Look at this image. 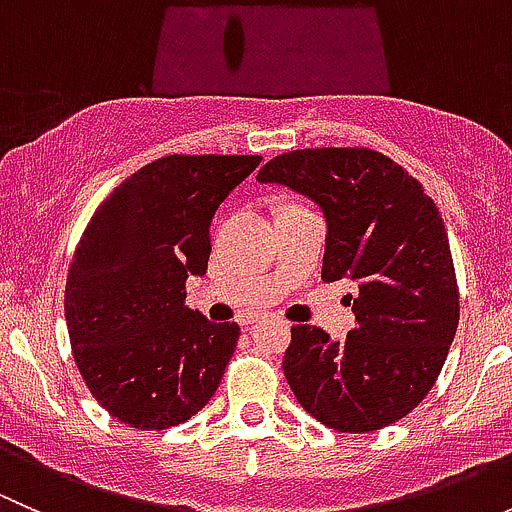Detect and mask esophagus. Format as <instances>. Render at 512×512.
Returning <instances> with one entry per match:
<instances>
[{"mask_svg": "<svg viewBox=\"0 0 512 512\" xmlns=\"http://www.w3.org/2000/svg\"><path fill=\"white\" fill-rule=\"evenodd\" d=\"M257 319H260V317H257V314H250V317H245V319H242V324H255Z\"/></svg>", "mask_w": 512, "mask_h": 512, "instance_id": "1", "label": "esophagus"}]
</instances>
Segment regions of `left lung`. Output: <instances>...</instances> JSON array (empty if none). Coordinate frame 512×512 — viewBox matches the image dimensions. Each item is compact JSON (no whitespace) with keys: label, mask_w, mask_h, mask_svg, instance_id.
<instances>
[{"label":"left lung","mask_w":512,"mask_h":512,"mask_svg":"<svg viewBox=\"0 0 512 512\" xmlns=\"http://www.w3.org/2000/svg\"><path fill=\"white\" fill-rule=\"evenodd\" d=\"M319 205L322 280H354L356 327L334 342L292 327L287 384L307 414L344 433L379 431L436 384L458 327V285L443 218L423 185L371 148H304L257 173Z\"/></svg>","instance_id":"8db88e82"}]
</instances>
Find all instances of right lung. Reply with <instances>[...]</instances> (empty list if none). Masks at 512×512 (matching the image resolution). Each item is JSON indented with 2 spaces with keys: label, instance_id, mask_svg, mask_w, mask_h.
Masks as SVG:
<instances>
[{
  "label": "right lung",
  "instance_id": "1",
  "mask_svg": "<svg viewBox=\"0 0 512 512\" xmlns=\"http://www.w3.org/2000/svg\"><path fill=\"white\" fill-rule=\"evenodd\" d=\"M260 156H165L123 180L84 230L66 277L76 366L113 418L163 431L218 391L240 327L185 304L205 275L210 223Z\"/></svg>",
  "mask_w": 512,
  "mask_h": 512
}]
</instances>
